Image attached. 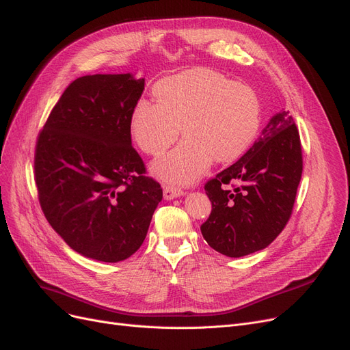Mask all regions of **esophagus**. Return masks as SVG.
Returning <instances> with one entry per match:
<instances>
[{
	"label": "esophagus",
	"instance_id": "obj_1",
	"mask_svg": "<svg viewBox=\"0 0 350 350\" xmlns=\"http://www.w3.org/2000/svg\"><path fill=\"white\" fill-rule=\"evenodd\" d=\"M163 195H164L165 200H173L177 198H182L185 195V191L177 189V187H173V186H164Z\"/></svg>",
	"mask_w": 350,
	"mask_h": 350
}]
</instances>
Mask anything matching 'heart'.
<instances>
[{"mask_svg": "<svg viewBox=\"0 0 350 350\" xmlns=\"http://www.w3.org/2000/svg\"><path fill=\"white\" fill-rule=\"evenodd\" d=\"M154 94L157 102L137 100L129 125L137 146L154 157L174 144L182 126L185 141L151 165L167 183L196 182L213 160L238 159L260 133L262 108L255 89L209 68L167 76Z\"/></svg>", "mask_w": 350, "mask_h": 350, "instance_id": "obj_1", "label": "heart"}]
</instances>
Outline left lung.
<instances>
[{
	"label": "left lung",
	"instance_id": "obj_1",
	"mask_svg": "<svg viewBox=\"0 0 350 350\" xmlns=\"http://www.w3.org/2000/svg\"><path fill=\"white\" fill-rule=\"evenodd\" d=\"M301 172L299 129L281 111L235 164L206 183L212 212L200 230L211 248L230 258L267 248L288 222Z\"/></svg>",
	"mask_w": 350,
	"mask_h": 350
}]
</instances>
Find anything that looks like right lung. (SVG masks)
<instances>
[{
	"instance_id": "right-lung-1",
	"label": "right lung",
	"mask_w": 350,
	"mask_h": 350,
	"mask_svg": "<svg viewBox=\"0 0 350 350\" xmlns=\"http://www.w3.org/2000/svg\"><path fill=\"white\" fill-rule=\"evenodd\" d=\"M146 81L133 73L73 81L38 135L34 178L47 222L86 258L120 262L144 242L163 199L131 146Z\"/></svg>"
}]
</instances>
